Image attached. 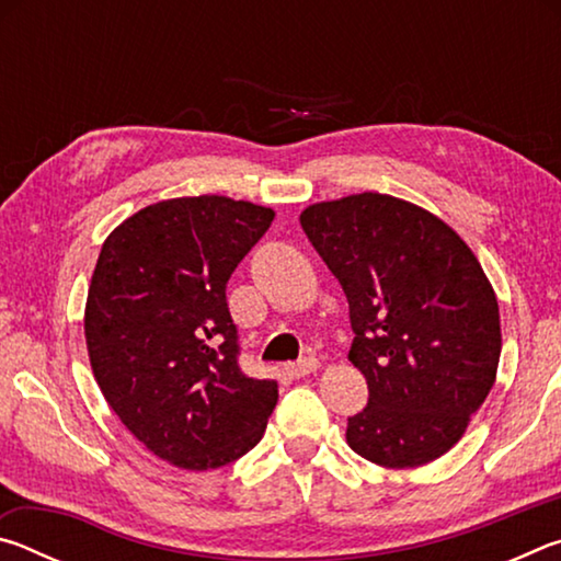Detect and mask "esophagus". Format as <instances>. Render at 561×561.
Masks as SVG:
<instances>
[{
  "label": "esophagus",
  "instance_id": "1",
  "mask_svg": "<svg viewBox=\"0 0 561 561\" xmlns=\"http://www.w3.org/2000/svg\"><path fill=\"white\" fill-rule=\"evenodd\" d=\"M317 368H319L317 358H301V360H297V364L287 366V376L289 378H304L309 374H317Z\"/></svg>",
  "mask_w": 561,
  "mask_h": 561
}]
</instances>
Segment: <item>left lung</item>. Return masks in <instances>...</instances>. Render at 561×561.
Masks as SVG:
<instances>
[{
  "label": "left lung",
  "mask_w": 561,
  "mask_h": 561,
  "mask_svg": "<svg viewBox=\"0 0 561 561\" xmlns=\"http://www.w3.org/2000/svg\"><path fill=\"white\" fill-rule=\"evenodd\" d=\"M299 222L348 299V360L368 403L346 443L383 468L448 453L485 403L500 364L495 289L462 237L408 201L358 193L314 203Z\"/></svg>",
  "instance_id": "obj_1"
}]
</instances>
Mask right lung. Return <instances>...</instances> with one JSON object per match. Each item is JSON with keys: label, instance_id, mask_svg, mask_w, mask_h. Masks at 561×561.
Here are the masks:
<instances>
[{"label": "right lung", "instance_id": "1", "mask_svg": "<svg viewBox=\"0 0 561 561\" xmlns=\"http://www.w3.org/2000/svg\"><path fill=\"white\" fill-rule=\"evenodd\" d=\"M274 220L225 195L173 197L123 220L101 247L83 334L96 383L146 448L215 470L262 440L277 381L237 366L225 287Z\"/></svg>", "mask_w": 561, "mask_h": 561}]
</instances>
